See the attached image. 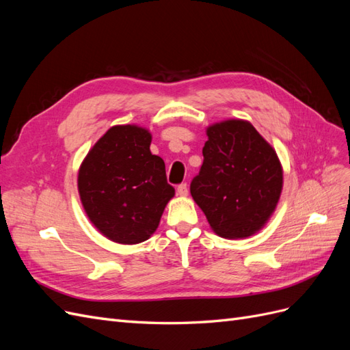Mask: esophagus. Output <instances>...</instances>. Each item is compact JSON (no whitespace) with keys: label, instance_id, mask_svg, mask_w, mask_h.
<instances>
[{"label":"esophagus","instance_id":"34e87169","mask_svg":"<svg viewBox=\"0 0 350 350\" xmlns=\"http://www.w3.org/2000/svg\"><path fill=\"white\" fill-rule=\"evenodd\" d=\"M178 196H181V197H187L188 196V187H187V184H181L178 187Z\"/></svg>","mask_w":350,"mask_h":350}]
</instances>
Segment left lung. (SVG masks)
<instances>
[{
  "mask_svg": "<svg viewBox=\"0 0 350 350\" xmlns=\"http://www.w3.org/2000/svg\"><path fill=\"white\" fill-rule=\"evenodd\" d=\"M206 134L204 161L189 191L216 235L252 237L267 225L280 200V159L247 120L215 122Z\"/></svg>",
  "mask_w": 350,
  "mask_h": 350,
  "instance_id": "left-lung-1",
  "label": "left lung"
}]
</instances>
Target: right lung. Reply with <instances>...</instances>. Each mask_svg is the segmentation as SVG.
I'll return each mask as SVG.
<instances>
[{
  "label": "right lung",
  "instance_id": "obj_1",
  "mask_svg": "<svg viewBox=\"0 0 350 350\" xmlns=\"http://www.w3.org/2000/svg\"><path fill=\"white\" fill-rule=\"evenodd\" d=\"M152 134L135 124L113 125L79 167L77 188L90 224L112 242L149 239L175 196L165 162L150 152Z\"/></svg>",
  "mask_w": 350,
  "mask_h": 350
}]
</instances>
